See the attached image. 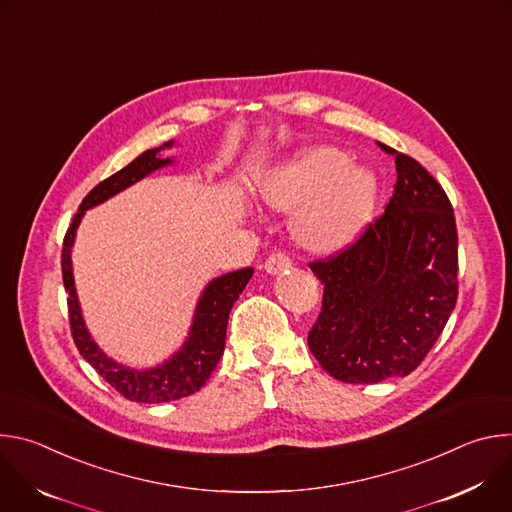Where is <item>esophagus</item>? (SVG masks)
Here are the masks:
<instances>
[{
  "mask_svg": "<svg viewBox=\"0 0 512 512\" xmlns=\"http://www.w3.org/2000/svg\"><path fill=\"white\" fill-rule=\"evenodd\" d=\"M291 267V259L285 253H273L267 261H265V271L271 275H277L285 269Z\"/></svg>",
  "mask_w": 512,
  "mask_h": 512,
  "instance_id": "obj_1",
  "label": "esophagus"
}]
</instances>
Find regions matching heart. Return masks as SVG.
<instances>
[{"label":"heart","mask_w":512,"mask_h":512,"mask_svg":"<svg viewBox=\"0 0 512 512\" xmlns=\"http://www.w3.org/2000/svg\"><path fill=\"white\" fill-rule=\"evenodd\" d=\"M377 176L330 145H310L261 174L257 196L267 208L291 210V233L310 251L348 245L369 221Z\"/></svg>","instance_id":"b5f03b06"}]
</instances>
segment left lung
I'll list each match as a JSON object with an SVG mask.
<instances>
[{"label":"left lung","mask_w":512,"mask_h":512,"mask_svg":"<svg viewBox=\"0 0 512 512\" xmlns=\"http://www.w3.org/2000/svg\"><path fill=\"white\" fill-rule=\"evenodd\" d=\"M395 154L385 214L338 257L310 263L324 283L308 346L342 383L407 377L440 338L458 300V231L444 188Z\"/></svg>","instance_id":"8db88e82"}]
</instances>
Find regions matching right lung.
I'll use <instances>...</instances> for the list:
<instances>
[{
	"instance_id": "obj_1",
	"label": "right lung",
	"mask_w": 512,
	"mask_h": 512,
	"mask_svg": "<svg viewBox=\"0 0 512 512\" xmlns=\"http://www.w3.org/2000/svg\"><path fill=\"white\" fill-rule=\"evenodd\" d=\"M176 141H166L160 148L145 150L131 164L97 184L81 202L79 212L72 218L62 243V279L66 289L68 302V318L70 332L81 356L91 367L125 399L135 403H168L182 397H188L208 381L210 373L218 364L225 350L227 338V322L233 304L239 300L241 291L249 283L253 275V267L225 273L214 277L206 283L202 294L196 302L192 324L188 330V338L184 344L164 362L150 369H133L127 364L109 356L91 336L87 322L83 318L81 302L75 287V275H72V247H75L77 229L83 221L87 210L103 204L135 182L150 176L156 170L174 164V158H164L162 152L170 150Z\"/></svg>"
}]
</instances>
